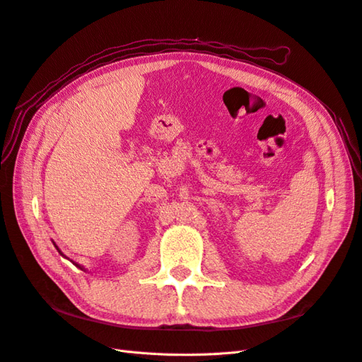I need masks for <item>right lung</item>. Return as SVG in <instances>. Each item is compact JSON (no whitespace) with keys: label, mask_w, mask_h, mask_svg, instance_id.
Here are the masks:
<instances>
[{"label":"right lung","mask_w":362,"mask_h":362,"mask_svg":"<svg viewBox=\"0 0 362 362\" xmlns=\"http://www.w3.org/2000/svg\"><path fill=\"white\" fill-rule=\"evenodd\" d=\"M54 245H55V242H54ZM55 248L58 250V253H60V255H62L63 257H66V256H64V255L62 253V250H60V248H58L57 245H55ZM66 259H67V257H66ZM71 262H72V260H71ZM72 264H74L75 267H77V268H80V270H83V272H86V268H85V267H83V265H80V264H77V262H72Z\"/></svg>","instance_id":"add662e5"}]
</instances>
